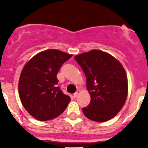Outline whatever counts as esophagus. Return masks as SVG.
<instances>
[{"label":"esophagus","instance_id":"1","mask_svg":"<svg viewBox=\"0 0 148 148\" xmlns=\"http://www.w3.org/2000/svg\"><path fill=\"white\" fill-rule=\"evenodd\" d=\"M79 92H80V90H79V89H78L76 92H75V93H74L73 96H74V97H75V98H76L77 96H78V93H79Z\"/></svg>","mask_w":148,"mask_h":148}]
</instances>
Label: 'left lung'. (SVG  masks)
Returning a JSON list of instances; mask_svg holds the SVG:
<instances>
[{"mask_svg":"<svg viewBox=\"0 0 148 148\" xmlns=\"http://www.w3.org/2000/svg\"><path fill=\"white\" fill-rule=\"evenodd\" d=\"M87 79L90 102L82 109L92 121L104 122L121 110L127 96V77L121 63L111 55L93 49L75 56Z\"/></svg>","mask_w":148,"mask_h":148,"instance_id":"1","label":"left lung"}]
</instances>
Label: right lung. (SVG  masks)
Here are the masks:
<instances>
[{"label": "right lung", "instance_id": "right-lung-1", "mask_svg": "<svg viewBox=\"0 0 148 148\" xmlns=\"http://www.w3.org/2000/svg\"><path fill=\"white\" fill-rule=\"evenodd\" d=\"M72 55L58 49H47L35 55L23 66L18 91L21 101L32 117L48 121L58 117L70 101L58 86L57 74Z\"/></svg>", "mask_w": 148, "mask_h": 148}]
</instances>
